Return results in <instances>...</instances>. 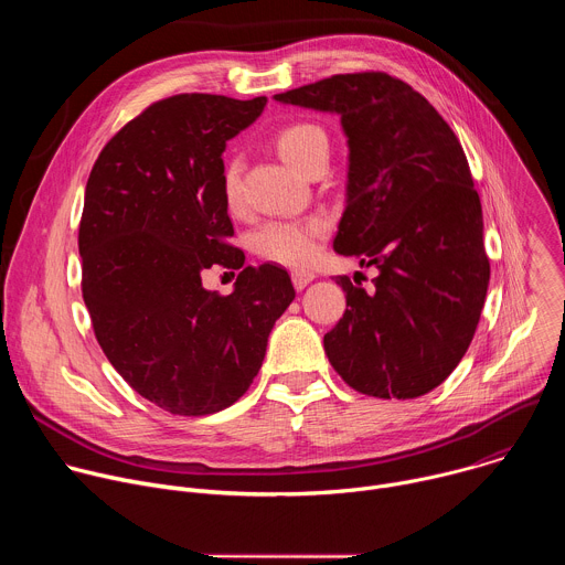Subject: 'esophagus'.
Segmentation results:
<instances>
[{"label":"esophagus","instance_id":"esophagus-1","mask_svg":"<svg viewBox=\"0 0 565 565\" xmlns=\"http://www.w3.org/2000/svg\"><path fill=\"white\" fill-rule=\"evenodd\" d=\"M312 279H315V273H310V270H295L292 273V286L297 290H303Z\"/></svg>","mask_w":565,"mask_h":565}]
</instances>
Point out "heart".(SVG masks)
Segmentation results:
<instances>
[{"mask_svg":"<svg viewBox=\"0 0 565 565\" xmlns=\"http://www.w3.org/2000/svg\"><path fill=\"white\" fill-rule=\"evenodd\" d=\"M275 145L286 163L301 174L315 158L329 156V136L312 122H295L284 127L277 134ZM223 196L230 210H238L244 203L241 168L236 160H232L223 170ZM321 234H324V223L317 218H275L264 223L255 232L253 241L262 257L284 266H303L317 253Z\"/></svg>","mask_w":565,"mask_h":565,"instance_id":"heart-1","label":"heart"}]
</instances>
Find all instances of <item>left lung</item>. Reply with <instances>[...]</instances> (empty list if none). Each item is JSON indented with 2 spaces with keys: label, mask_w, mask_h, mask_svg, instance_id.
Masks as SVG:
<instances>
[{
  "label": "left lung",
  "mask_w": 565,
  "mask_h": 565,
  "mask_svg": "<svg viewBox=\"0 0 565 565\" xmlns=\"http://www.w3.org/2000/svg\"><path fill=\"white\" fill-rule=\"evenodd\" d=\"M275 100L340 116L349 163L333 248L377 268L373 292L335 277L347 312L324 335L329 362L373 397L429 393L469 349L490 281L482 207L456 134L386 73L333 75Z\"/></svg>",
  "instance_id": "left-lung-1"
}]
</instances>
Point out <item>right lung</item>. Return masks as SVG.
Segmentation results:
<instances>
[{"instance_id": "obj_1", "label": "right lung", "mask_w": 565, "mask_h": 565, "mask_svg": "<svg viewBox=\"0 0 565 565\" xmlns=\"http://www.w3.org/2000/svg\"><path fill=\"white\" fill-rule=\"evenodd\" d=\"M266 103L160 100L105 145L87 181L77 248L98 344L136 393L177 416L234 405L295 299L284 268L244 266L225 244L234 230L221 153ZM212 265L242 270L225 298L202 288Z\"/></svg>"}]
</instances>
